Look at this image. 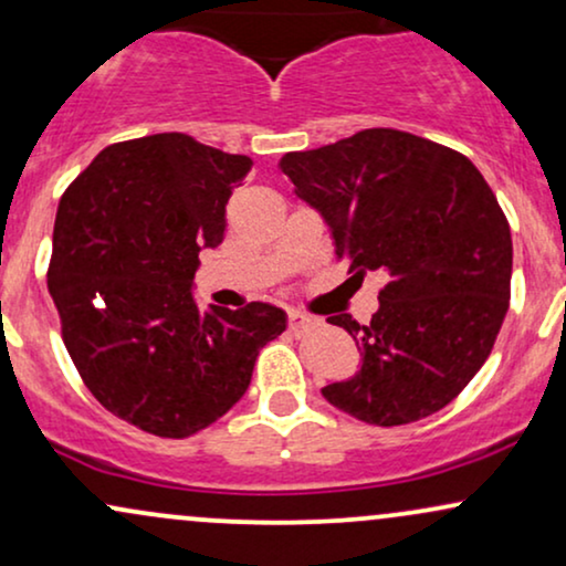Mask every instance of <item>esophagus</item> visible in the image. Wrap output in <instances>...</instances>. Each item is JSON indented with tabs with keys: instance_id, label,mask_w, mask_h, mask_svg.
<instances>
[{
	"instance_id": "34e87169",
	"label": "esophagus",
	"mask_w": 566,
	"mask_h": 566,
	"mask_svg": "<svg viewBox=\"0 0 566 566\" xmlns=\"http://www.w3.org/2000/svg\"><path fill=\"white\" fill-rule=\"evenodd\" d=\"M311 324H313V318L303 316L301 311H292L290 313V332H292V335H301V332L308 329Z\"/></svg>"
}]
</instances>
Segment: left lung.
Masks as SVG:
<instances>
[{"label": "left lung", "instance_id": "left-lung-1", "mask_svg": "<svg viewBox=\"0 0 566 566\" xmlns=\"http://www.w3.org/2000/svg\"><path fill=\"white\" fill-rule=\"evenodd\" d=\"M329 223L350 274L379 271V311L348 313L364 366L324 398L366 424H411L446 408L482 369L512 297V229L472 160L398 132L364 128L279 160Z\"/></svg>", "mask_w": 566, "mask_h": 566}]
</instances>
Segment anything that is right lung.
Returning a JSON list of instances; mask_svg holds the SVG:
<instances>
[{"label":"right lung","instance_id":"add662e5","mask_svg":"<svg viewBox=\"0 0 566 566\" xmlns=\"http://www.w3.org/2000/svg\"><path fill=\"white\" fill-rule=\"evenodd\" d=\"M253 160L187 134L115 142L60 200L46 287L88 392L158 438H189L248 390L258 353L287 326L248 303L197 308L192 276L218 248Z\"/></svg>","mask_w":566,"mask_h":566}]
</instances>
